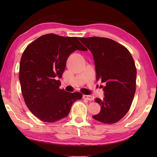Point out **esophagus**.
I'll return each mask as SVG.
<instances>
[{
  "label": "esophagus",
  "mask_w": 157,
  "mask_h": 157,
  "mask_svg": "<svg viewBox=\"0 0 157 157\" xmlns=\"http://www.w3.org/2000/svg\"><path fill=\"white\" fill-rule=\"evenodd\" d=\"M83 98H84V99L88 100V101H92V100H93L92 96H90V95H84V96H83Z\"/></svg>",
  "instance_id": "34e87169"
}]
</instances>
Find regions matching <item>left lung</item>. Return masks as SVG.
<instances>
[{"mask_svg":"<svg viewBox=\"0 0 157 157\" xmlns=\"http://www.w3.org/2000/svg\"><path fill=\"white\" fill-rule=\"evenodd\" d=\"M94 57L96 80L105 83L104 98H95L101 111L92 117L106 124L115 123L128 112L136 92V68L129 51L111 39L79 38Z\"/></svg>","mask_w":157,"mask_h":157,"instance_id":"8db88e82","label":"left lung"}]
</instances>
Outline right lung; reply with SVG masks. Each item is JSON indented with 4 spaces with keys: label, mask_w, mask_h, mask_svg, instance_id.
I'll list each match as a JSON object with an SVG mask.
<instances>
[{
    "label": "right lung",
    "mask_w": 157,
    "mask_h": 157,
    "mask_svg": "<svg viewBox=\"0 0 157 157\" xmlns=\"http://www.w3.org/2000/svg\"><path fill=\"white\" fill-rule=\"evenodd\" d=\"M76 50L88 51L76 37L48 34L36 39L23 52L19 65V82L26 105L44 122L66 117L73 103L80 100L79 92L59 88L69 55Z\"/></svg>",
    "instance_id": "obj_1"
}]
</instances>
